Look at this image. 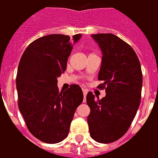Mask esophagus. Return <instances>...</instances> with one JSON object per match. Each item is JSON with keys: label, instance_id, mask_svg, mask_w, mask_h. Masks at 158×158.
<instances>
[{"label": "esophagus", "instance_id": "1", "mask_svg": "<svg viewBox=\"0 0 158 158\" xmlns=\"http://www.w3.org/2000/svg\"><path fill=\"white\" fill-rule=\"evenodd\" d=\"M83 91V95H84V102H85V97H86V94L88 93V90L86 89H82Z\"/></svg>", "mask_w": 158, "mask_h": 158}]
</instances>
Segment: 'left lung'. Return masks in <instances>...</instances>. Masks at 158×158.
Masks as SVG:
<instances>
[{
  "mask_svg": "<svg viewBox=\"0 0 158 158\" xmlns=\"http://www.w3.org/2000/svg\"><path fill=\"white\" fill-rule=\"evenodd\" d=\"M99 44L103 58L98 79L106 95L101 99L92 92L86 95L90 108L87 117L93 139L108 143L127 133L138 110L143 76L139 60L129 44L111 33L91 35Z\"/></svg>",
  "mask_w": 158,
  "mask_h": 158,
  "instance_id": "obj_1",
  "label": "left lung"
}]
</instances>
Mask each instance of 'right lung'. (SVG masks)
Here are the masks:
<instances>
[{
    "label": "right lung",
    "instance_id": "right-lung-1",
    "mask_svg": "<svg viewBox=\"0 0 158 158\" xmlns=\"http://www.w3.org/2000/svg\"><path fill=\"white\" fill-rule=\"evenodd\" d=\"M81 35L51 34L32 41L23 54L18 68V105L28 131L47 143L66 138L75 111L83 101L78 85L59 92L57 77L66 70L73 43Z\"/></svg>",
    "mask_w": 158,
    "mask_h": 158
}]
</instances>
